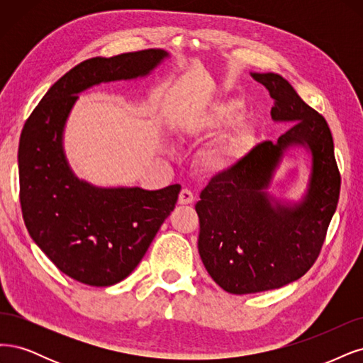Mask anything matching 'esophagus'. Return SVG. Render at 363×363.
<instances>
[{
	"label": "esophagus",
	"mask_w": 363,
	"mask_h": 363,
	"mask_svg": "<svg viewBox=\"0 0 363 363\" xmlns=\"http://www.w3.org/2000/svg\"><path fill=\"white\" fill-rule=\"evenodd\" d=\"M194 201V194L189 190V189H184L181 193H179V197H178V202L181 205H189Z\"/></svg>",
	"instance_id": "esophagus-1"
}]
</instances>
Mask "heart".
<instances>
[{
	"mask_svg": "<svg viewBox=\"0 0 363 363\" xmlns=\"http://www.w3.org/2000/svg\"><path fill=\"white\" fill-rule=\"evenodd\" d=\"M238 104L223 102L196 114L186 116L181 126L184 138H196L209 133L220 131L235 122L238 118ZM242 140L240 135H232L226 140L213 143L202 154V166L211 174L228 173L237 164L241 157Z\"/></svg>",
	"mask_w": 363,
	"mask_h": 363,
	"instance_id": "obj_1",
	"label": "heart"
}]
</instances>
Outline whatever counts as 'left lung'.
Wrapping results in <instances>:
<instances>
[{"instance_id":"8db88e82","label":"left lung","mask_w":363,"mask_h":363,"mask_svg":"<svg viewBox=\"0 0 363 363\" xmlns=\"http://www.w3.org/2000/svg\"><path fill=\"white\" fill-rule=\"evenodd\" d=\"M250 75L274 101L273 122L292 126L277 143L258 145L214 177L196 203L199 255L214 282L230 294L276 289L305 274L318 258L341 189L325 119L284 77ZM297 150L310 155V173L306 191L294 201L271 190L283 161Z\"/></svg>"}]
</instances>
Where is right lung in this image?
Segmentation results:
<instances>
[{
	"label": "right lung",
	"mask_w": 363,
	"mask_h": 363,
	"mask_svg": "<svg viewBox=\"0 0 363 363\" xmlns=\"http://www.w3.org/2000/svg\"><path fill=\"white\" fill-rule=\"evenodd\" d=\"M169 58L164 50H146L79 63L46 91L22 130L18 150L22 217L39 249L81 284L110 286L130 276L173 211L181 185L145 190L79 179L65 152L67 119L79 93L114 81L146 78Z\"/></svg>",
	"instance_id": "add662e5"
}]
</instances>
